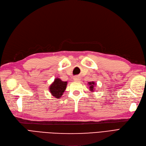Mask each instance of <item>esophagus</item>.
<instances>
[{
    "label": "esophagus",
    "instance_id": "34e87169",
    "mask_svg": "<svg viewBox=\"0 0 146 146\" xmlns=\"http://www.w3.org/2000/svg\"><path fill=\"white\" fill-rule=\"evenodd\" d=\"M80 78L78 77V76H74V78H73V80L75 81H80Z\"/></svg>",
    "mask_w": 146,
    "mask_h": 146
}]
</instances>
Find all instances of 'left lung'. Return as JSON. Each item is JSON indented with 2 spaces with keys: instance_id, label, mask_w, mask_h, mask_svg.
I'll return each mask as SVG.
<instances>
[{
  "instance_id": "left-lung-1",
  "label": "left lung",
  "mask_w": 146,
  "mask_h": 146,
  "mask_svg": "<svg viewBox=\"0 0 146 146\" xmlns=\"http://www.w3.org/2000/svg\"><path fill=\"white\" fill-rule=\"evenodd\" d=\"M89 89L91 92H94V90L95 89V83L94 81H92V82H89Z\"/></svg>"
}]
</instances>
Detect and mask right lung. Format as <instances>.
Wrapping results in <instances>:
<instances>
[{
  "mask_svg": "<svg viewBox=\"0 0 146 146\" xmlns=\"http://www.w3.org/2000/svg\"><path fill=\"white\" fill-rule=\"evenodd\" d=\"M67 86V81H63L59 78H56L52 83L49 89L51 95L56 98H60L65 92Z\"/></svg>",
  "mask_w": 146,
  "mask_h": 146,
  "instance_id": "right-lung-1",
  "label": "right lung"
}]
</instances>
